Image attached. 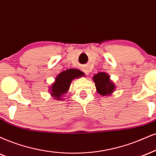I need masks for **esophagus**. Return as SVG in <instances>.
Returning a JSON list of instances; mask_svg holds the SVG:
<instances>
[{"instance_id": "esophagus-1", "label": "esophagus", "mask_w": 156, "mask_h": 156, "mask_svg": "<svg viewBox=\"0 0 156 156\" xmlns=\"http://www.w3.org/2000/svg\"><path fill=\"white\" fill-rule=\"evenodd\" d=\"M83 72L85 73V74L87 75L89 74V70H88V69H87V68H84L83 69Z\"/></svg>"}]
</instances>
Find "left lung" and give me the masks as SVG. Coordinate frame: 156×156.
<instances>
[{
	"mask_svg": "<svg viewBox=\"0 0 156 156\" xmlns=\"http://www.w3.org/2000/svg\"><path fill=\"white\" fill-rule=\"evenodd\" d=\"M95 82L96 90L102 96L112 95L116 90V85L111 81L108 74L105 72H98L93 77Z\"/></svg>",
	"mask_w": 156,
	"mask_h": 156,
	"instance_id": "left-lung-1",
	"label": "left lung"
}]
</instances>
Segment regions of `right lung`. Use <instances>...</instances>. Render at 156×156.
Wrapping results in <instances>:
<instances>
[{"instance_id":"right-lung-1","label":"right lung","mask_w":156,"mask_h":156,"mask_svg":"<svg viewBox=\"0 0 156 156\" xmlns=\"http://www.w3.org/2000/svg\"><path fill=\"white\" fill-rule=\"evenodd\" d=\"M84 76L80 70L76 69H69L61 72L55 79V82L49 87V92L55 101H63L65 94H66L70 87L72 80Z\"/></svg>"}]
</instances>
